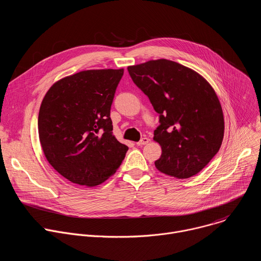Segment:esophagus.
<instances>
[{
  "instance_id": "obj_1",
  "label": "esophagus",
  "mask_w": 261,
  "mask_h": 261,
  "mask_svg": "<svg viewBox=\"0 0 261 261\" xmlns=\"http://www.w3.org/2000/svg\"><path fill=\"white\" fill-rule=\"evenodd\" d=\"M149 142V139L147 138V137H143V138H141L136 144L137 145H139V146H142V145H145V144H147Z\"/></svg>"
}]
</instances>
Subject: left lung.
Masks as SVG:
<instances>
[{
	"instance_id": "1",
	"label": "left lung",
	"mask_w": 261,
	"mask_h": 261,
	"mask_svg": "<svg viewBox=\"0 0 261 261\" xmlns=\"http://www.w3.org/2000/svg\"><path fill=\"white\" fill-rule=\"evenodd\" d=\"M128 71L160 114L153 132L162 147L156 169L179 179L196 175L223 140L222 108L212 86L194 69L168 59L130 65Z\"/></svg>"
}]
</instances>
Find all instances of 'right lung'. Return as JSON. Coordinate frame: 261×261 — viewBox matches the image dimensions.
Here are the masks:
<instances>
[{
    "mask_svg": "<svg viewBox=\"0 0 261 261\" xmlns=\"http://www.w3.org/2000/svg\"><path fill=\"white\" fill-rule=\"evenodd\" d=\"M124 68L88 69L55 82L39 112L49 164L68 181L96 187L114 175L128 146L113 135L111 107Z\"/></svg>",
    "mask_w": 261,
    "mask_h": 261,
    "instance_id": "obj_1",
    "label": "right lung"
}]
</instances>
